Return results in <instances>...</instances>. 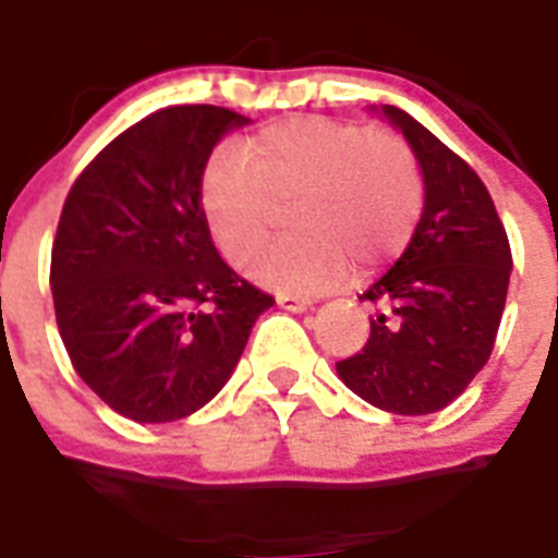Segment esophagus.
<instances>
[{
    "label": "esophagus",
    "mask_w": 558,
    "mask_h": 558,
    "mask_svg": "<svg viewBox=\"0 0 558 558\" xmlns=\"http://www.w3.org/2000/svg\"><path fill=\"white\" fill-rule=\"evenodd\" d=\"M276 302H279L284 311H305L311 308V302L314 300H311V296H302V293H279Z\"/></svg>",
    "instance_id": "obj_1"
}]
</instances>
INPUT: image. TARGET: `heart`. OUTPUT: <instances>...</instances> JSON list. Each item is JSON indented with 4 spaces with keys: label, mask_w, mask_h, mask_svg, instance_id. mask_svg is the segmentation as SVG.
Segmentation results:
<instances>
[{
    "label": "heart",
    "mask_w": 558,
    "mask_h": 558,
    "mask_svg": "<svg viewBox=\"0 0 558 558\" xmlns=\"http://www.w3.org/2000/svg\"><path fill=\"white\" fill-rule=\"evenodd\" d=\"M296 232L258 258L253 274L288 291L343 279L349 262L375 270L408 247L425 203L413 150L396 131L284 116L203 168L201 209L211 239L235 267L250 265L279 227Z\"/></svg>",
    "instance_id": "1"
}]
</instances>
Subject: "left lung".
<instances>
[{
    "label": "left lung",
    "mask_w": 558,
    "mask_h": 558,
    "mask_svg": "<svg viewBox=\"0 0 558 558\" xmlns=\"http://www.w3.org/2000/svg\"><path fill=\"white\" fill-rule=\"evenodd\" d=\"M384 113L422 166L425 211L399 262L361 296L378 314L338 375L375 408L425 416L448 408L489 361L512 253L474 168L404 110L387 104Z\"/></svg>",
    "instance_id": "1"
}]
</instances>
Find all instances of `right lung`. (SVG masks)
<instances>
[{
	"mask_svg": "<svg viewBox=\"0 0 558 558\" xmlns=\"http://www.w3.org/2000/svg\"><path fill=\"white\" fill-rule=\"evenodd\" d=\"M241 124L215 104L162 107L98 150L60 211V338L86 387L133 422H174L215 399L274 305L218 256L201 209L211 148Z\"/></svg>",
	"mask_w": 558,
	"mask_h": 558,
	"instance_id": "right-lung-1",
	"label": "right lung"
}]
</instances>
